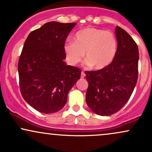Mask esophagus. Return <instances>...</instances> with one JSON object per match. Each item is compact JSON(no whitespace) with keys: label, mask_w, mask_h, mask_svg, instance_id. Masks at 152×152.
<instances>
[{"label":"esophagus","mask_w":152,"mask_h":152,"mask_svg":"<svg viewBox=\"0 0 152 152\" xmlns=\"http://www.w3.org/2000/svg\"><path fill=\"white\" fill-rule=\"evenodd\" d=\"M85 76H86V74H85L84 71H81V78H84Z\"/></svg>","instance_id":"esophagus-1"}]
</instances>
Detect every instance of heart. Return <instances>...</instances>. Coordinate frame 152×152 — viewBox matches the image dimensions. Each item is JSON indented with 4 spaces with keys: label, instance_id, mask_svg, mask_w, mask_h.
Listing matches in <instances>:
<instances>
[{
    "label": "heart",
    "instance_id": "heart-1",
    "mask_svg": "<svg viewBox=\"0 0 152 152\" xmlns=\"http://www.w3.org/2000/svg\"><path fill=\"white\" fill-rule=\"evenodd\" d=\"M74 41L64 45L66 59L71 65L81 61L85 53L87 64L102 70L112 64L117 53V39L109 31L86 28L75 34Z\"/></svg>",
    "mask_w": 152,
    "mask_h": 152
}]
</instances>
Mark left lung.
Instances as JSON below:
<instances>
[{
    "label": "left lung",
    "mask_w": 152,
    "mask_h": 152,
    "mask_svg": "<svg viewBox=\"0 0 152 152\" xmlns=\"http://www.w3.org/2000/svg\"><path fill=\"white\" fill-rule=\"evenodd\" d=\"M117 53L114 61L102 70L85 71L88 83L87 105L95 114L110 116L128 102L138 78L139 49L126 31L116 27Z\"/></svg>",
    "instance_id": "left-lung-1"
}]
</instances>
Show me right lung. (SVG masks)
I'll return each mask as SVG.
<instances>
[{
  "mask_svg": "<svg viewBox=\"0 0 152 152\" xmlns=\"http://www.w3.org/2000/svg\"><path fill=\"white\" fill-rule=\"evenodd\" d=\"M76 24L46 23L30 33L23 47L18 64L20 93L41 113L61 109L69 91L81 77V69L64 61L66 39Z\"/></svg>",
  "mask_w": 152,
  "mask_h": 152,
  "instance_id": "right-lung-1",
  "label": "right lung"
}]
</instances>
